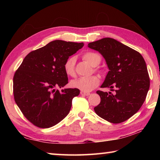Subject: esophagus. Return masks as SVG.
Here are the masks:
<instances>
[{"label": "esophagus", "mask_w": 160, "mask_h": 160, "mask_svg": "<svg viewBox=\"0 0 160 160\" xmlns=\"http://www.w3.org/2000/svg\"><path fill=\"white\" fill-rule=\"evenodd\" d=\"M80 94L82 95V96H89L91 94L90 93H88V92H84V91H80Z\"/></svg>", "instance_id": "1"}]
</instances>
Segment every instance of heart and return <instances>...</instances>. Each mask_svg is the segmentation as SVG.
<instances>
[{
	"label": "heart",
	"mask_w": 160,
	"mask_h": 160,
	"mask_svg": "<svg viewBox=\"0 0 160 160\" xmlns=\"http://www.w3.org/2000/svg\"><path fill=\"white\" fill-rule=\"evenodd\" d=\"M82 58L89 62L91 65L96 67L100 64L101 57L99 54L92 52H87L82 55ZM75 64L76 59L74 57H69L66 60L64 64V70L67 75L69 76H75ZM100 84V78L97 76H91L89 77L79 78L71 82V86L76 89H78L84 92L92 91Z\"/></svg>",
	"instance_id": "heart-1"
}]
</instances>
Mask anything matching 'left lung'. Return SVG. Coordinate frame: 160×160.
<instances>
[{"label":"left lung","instance_id":"left-lung-1","mask_svg":"<svg viewBox=\"0 0 160 160\" xmlns=\"http://www.w3.org/2000/svg\"><path fill=\"white\" fill-rule=\"evenodd\" d=\"M88 47L103 56L109 69L101 87L115 91H96L101 101L94 108L95 112L113 124L127 120L141 108L150 87L144 58L137 51L111 38L90 42Z\"/></svg>","mask_w":160,"mask_h":160}]
</instances>
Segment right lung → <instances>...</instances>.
<instances>
[{"label":"right lung","mask_w":160,"mask_h":160,"mask_svg":"<svg viewBox=\"0 0 160 160\" xmlns=\"http://www.w3.org/2000/svg\"><path fill=\"white\" fill-rule=\"evenodd\" d=\"M83 46V42L54 40L28 53L16 71L14 100L24 116L36 127H52L69 113L73 98L80 90L56 89L68 83L64 62Z\"/></svg>","instance_id":"1"}]
</instances>
